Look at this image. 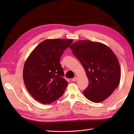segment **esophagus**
Returning a JSON list of instances; mask_svg holds the SVG:
<instances>
[{
    "instance_id": "1",
    "label": "esophagus",
    "mask_w": 134,
    "mask_h": 134,
    "mask_svg": "<svg viewBox=\"0 0 134 134\" xmlns=\"http://www.w3.org/2000/svg\"><path fill=\"white\" fill-rule=\"evenodd\" d=\"M76 80H77V78H76V77H74V78L72 79V81H76Z\"/></svg>"
}]
</instances>
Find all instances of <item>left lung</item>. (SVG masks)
I'll return each instance as SVG.
<instances>
[{
	"instance_id": "8db88e82",
	"label": "left lung",
	"mask_w": 134,
	"mask_h": 134,
	"mask_svg": "<svg viewBox=\"0 0 134 134\" xmlns=\"http://www.w3.org/2000/svg\"><path fill=\"white\" fill-rule=\"evenodd\" d=\"M69 48L81 62L88 79L84 96L96 103L107 99L121 79V68L115 54L107 46L90 40L78 41Z\"/></svg>"
}]
</instances>
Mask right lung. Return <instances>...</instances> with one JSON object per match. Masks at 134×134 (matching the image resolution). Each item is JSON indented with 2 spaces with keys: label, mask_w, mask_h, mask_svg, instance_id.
<instances>
[{
  "label": "right lung",
  "mask_w": 134,
  "mask_h": 134,
  "mask_svg": "<svg viewBox=\"0 0 134 134\" xmlns=\"http://www.w3.org/2000/svg\"><path fill=\"white\" fill-rule=\"evenodd\" d=\"M72 42L71 39H48L28 56L23 68V80L35 99L49 104L64 93L68 82L63 78L64 73L60 60Z\"/></svg>",
  "instance_id": "obj_1"
}]
</instances>
